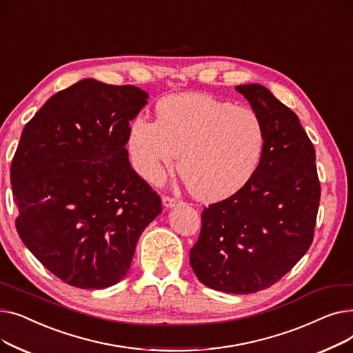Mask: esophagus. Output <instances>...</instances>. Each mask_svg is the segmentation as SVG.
I'll list each match as a JSON object with an SVG mask.
<instances>
[{
	"label": "esophagus",
	"instance_id": "esophagus-1",
	"mask_svg": "<svg viewBox=\"0 0 353 353\" xmlns=\"http://www.w3.org/2000/svg\"><path fill=\"white\" fill-rule=\"evenodd\" d=\"M161 203H163V206H164V208L170 209V208L177 206L179 200H177V199H174V197H170V196H164V197L161 199Z\"/></svg>",
	"mask_w": 353,
	"mask_h": 353
}]
</instances>
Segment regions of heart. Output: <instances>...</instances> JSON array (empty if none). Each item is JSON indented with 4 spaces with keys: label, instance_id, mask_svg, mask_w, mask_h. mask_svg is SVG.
I'll list each match as a JSON object with an SVG mask.
<instances>
[{
    "label": "heart",
    "instance_id": "obj_1",
    "mask_svg": "<svg viewBox=\"0 0 353 353\" xmlns=\"http://www.w3.org/2000/svg\"><path fill=\"white\" fill-rule=\"evenodd\" d=\"M265 145V124L254 110L201 92L161 99L156 121L139 114L125 136L130 163L143 179H161L180 154L179 173L203 201L242 190L257 172Z\"/></svg>",
    "mask_w": 353,
    "mask_h": 353
}]
</instances>
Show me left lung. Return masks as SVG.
I'll return each instance as SVG.
<instances>
[{
    "label": "left lung",
    "instance_id": "left-lung-1",
    "mask_svg": "<svg viewBox=\"0 0 353 353\" xmlns=\"http://www.w3.org/2000/svg\"><path fill=\"white\" fill-rule=\"evenodd\" d=\"M262 117L266 145L246 186L201 213L190 266L210 289L248 294L270 288L313 240L321 200L314 147L299 117L261 84L237 85Z\"/></svg>",
    "mask_w": 353,
    "mask_h": 353
}]
</instances>
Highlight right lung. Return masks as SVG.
Segmentation results:
<instances>
[{
  "mask_svg": "<svg viewBox=\"0 0 353 353\" xmlns=\"http://www.w3.org/2000/svg\"><path fill=\"white\" fill-rule=\"evenodd\" d=\"M147 99L134 85L84 79L50 97L23 130L11 163L17 232L71 286L119 283L140 234L161 213L125 148Z\"/></svg>",
  "mask_w": 353,
  "mask_h": 353,
  "instance_id": "add662e5",
  "label": "right lung"
}]
</instances>
